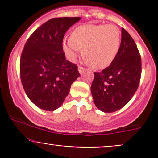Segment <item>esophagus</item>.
I'll list each match as a JSON object with an SVG mask.
<instances>
[{"label":"esophagus","instance_id":"esophagus-1","mask_svg":"<svg viewBox=\"0 0 158 158\" xmlns=\"http://www.w3.org/2000/svg\"><path fill=\"white\" fill-rule=\"evenodd\" d=\"M78 70H79V72L80 74H83L84 72L85 71V68L82 67V66H79V67H78Z\"/></svg>","mask_w":158,"mask_h":158}]
</instances>
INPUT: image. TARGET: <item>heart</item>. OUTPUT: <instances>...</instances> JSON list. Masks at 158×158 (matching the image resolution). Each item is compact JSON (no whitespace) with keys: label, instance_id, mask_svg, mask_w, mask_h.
<instances>
[{"label":"heart","instance_id":"1","mask_svg":"<svg viewBox=\"0 0 158 158\" xmlns=\"http://www.w3.org/2000/svg\"><path fill=\"white\" fill-rule=\"evenodd\" d=\"M121 40V31L114 25H82L64 40L63 49L68 60L74 62L83 48L82 55L87 63L96 69H105L117 56Z\"/></svg>","mask_w":158,"mask_h":158}]
</instances>
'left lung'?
<instances>
[{
    "label": "left lung",
    "mask_w": 158,
    "mask_h": 158,
    "mask_svg": "<svg viewBox=\"0 0 158 158\" xmlns=\"http://www.w3.org/2000/svg\"><path fill=\"white\" fill-rule=\"evenodd\" d=\"M141 75L139 51L131 35L122 28L117 56L107 68L94 73L91 92L95 106L107 113L122 109L135 95Z\"/></svg>",
    "instance_id": "obj_1"
}]
</instances>
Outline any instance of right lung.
<instances>
[{
	"mask_svg": "<svg viewBox=\"0 0 158 158\" xmlns=\"http://www.w3.org/2000/svg\"><path fill=\"white\" fill-rule=\"evenodd\" d=\"M81 17H57L35 30L24 45L20 61L22 85L38 108L54 111L80 76L78 67L66 60L63 40L66 32Z\"/></svg>",
	"mask_w": 158,
	"mask_h": 158,
	"instance_id": "obj_1",
	"label": "right lung"
}]
</instances>
